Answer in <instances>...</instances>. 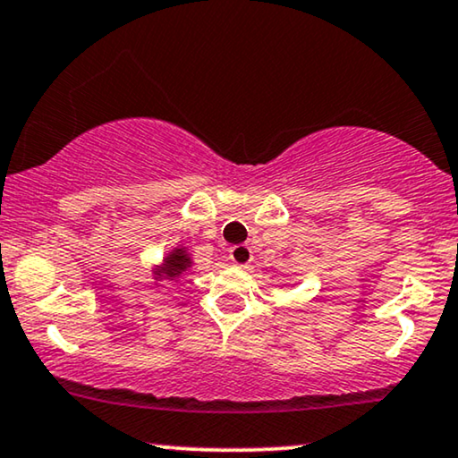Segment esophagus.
<instances>
[{
    "label": "esophagus",
    "instance_id": "obj_1",
    "mask_svg": "<svg viewBox=\"0 0 458 458\" xmlns=\"http://www.w3.org/2000/svg\"><path fill=\"white\" fill-rule=\"evenodd\" d=\"M251 258H253V253L247 245H236L230 249V259H233V264H236V266H247L249 262H251Z\"/></svg>",
    "mask_w": 458,
    "mask_h": 458
}]
</instances>
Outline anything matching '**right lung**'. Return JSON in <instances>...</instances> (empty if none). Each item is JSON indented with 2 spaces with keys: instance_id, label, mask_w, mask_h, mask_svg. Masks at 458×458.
<instances>
[{
  "instance_id": "right-lung-1",
  "label": "right lung",
  "mask_w": 458,
  "mask_h": 458,
  "mask_svg": "<svg viewBox=\"0 0 458 458\" xmlns=\"http://www.w3.org/2000/svg\"><path fill=\"white\" fill-rule=\"evenodd\" d=\"M194 266V258L190 253V249L179 242V245L171 247L169 251L162 256V259L156 266H152V279L156 285L162 283H177L182 276H186V272Z\"/></svg>"
}]
</instances>
